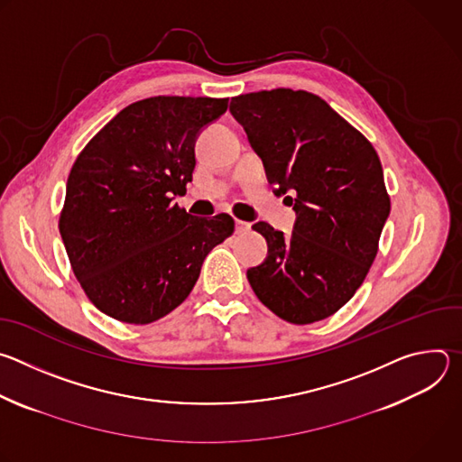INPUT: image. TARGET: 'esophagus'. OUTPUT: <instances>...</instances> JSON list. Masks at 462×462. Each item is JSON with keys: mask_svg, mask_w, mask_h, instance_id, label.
Here are the masks:
<instances>
[{"mask_svg": "<svg viewBox=\"0 0 462 462\" xmlns=\"http://www.w3.org/2000/svg\"><path fill=\"white\" fill-rule=\"evenodd\" d=\"M248 230H250V225H248V223L236 219V232H237V234H245V232H248Z\"/></svg>", "mask_w": 462, "mask_h": 462, "instance_id": "1", "label": "esophagus"}]
</instances>
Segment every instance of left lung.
Listing matches in <instances>:
<instances>
[{"instance_id": "left-lung-1", "label": "left lung", "mask_w": 462, "mask_h": 462, "mask_svg": "<svg viewBox=\"0 0 462 462\" xmlns=\"http://www.w3.org/2000/svg\"><path fill=\"white\" fill-rule=\"evenodd\" d=\"M245 127L278 195L296 212L291 237L269 223L267 259L246 271L259 301L296 325L325 319L364 283L389 216V195L373 144L319 97L273 89L234 97Z\"/></svg>"}]
</instances>
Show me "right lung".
Wrapping results in <instances>:
<instances>
[{
	"label": "right lung",
	"instance_id": "1",
	"mask_svg": "<svg viewBox=\"0 0 462 462\" xmlns=\"http://www.w3.org/2000/svg\"><path fill=\"white\" fill-rule=\"evenodd\" d=\"M226 107L228 98H144L77 157L58 228L77 280L104 314L134 325L161 319L232 236L228 214L195 217L171 203L191 180L197 135Z\"/></svg>",
	"mask_w": 462,
	"mask_h": 462
}]
</instances>
